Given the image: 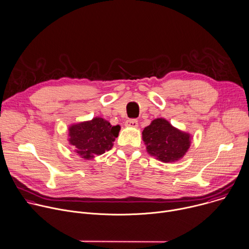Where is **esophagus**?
I'll list each match as a JSON object with an SVG mask.
<instances>
[{
  "instance_id": "obj_1",
  "label": "esophagus",
  "mask_w": 249,
  "mask_h": 249,
  "mask_svg": "<svg viewBox=\"0 0 249 249\" xmlns=\"http://www.w3.org/2000/svg\"><path fill=\"white\" fill-rule=\"evenodd\" d=\"M125 126L131 127V128H136V127H138V121L136 119H128L125 122Z\"/></svg>"
}]
</instances>
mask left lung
Returning a JSON list of instances; mask_svg holds the SVG:
<instances>
[{"mask_svg":"<svg viewBox=\"0 0 249 249\" xmlns=\"http://www.w3.org/2000/svg\"><path fill=\"white\" fill-rule=\"evenodd\" d=\"M142 134L147 152L163 162L180 160L190 147V134L174 128L163 118L153 120Z\"/></svg>","mask_w":249,"mask_h":249,"instance_id":"1","label":"left lung"}]
</instances>
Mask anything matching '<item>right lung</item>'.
Listing matches in <instances>:
<instances>
[{"label":"right lung","instance_id":"right-lung-1","mask_svg":"<svg viewBox=\"0 0 249 249\" xmlns=\"http://www.w3.org/2000/svg\"><path fill=\"white\" fill-rule=\"evenodd\" d=\"M120 126H112L103 118L95 117L69 127V143L85 160H91L112 149Z\"/></svg>","mask_w":249,"mask_h":249}]
</instances>
